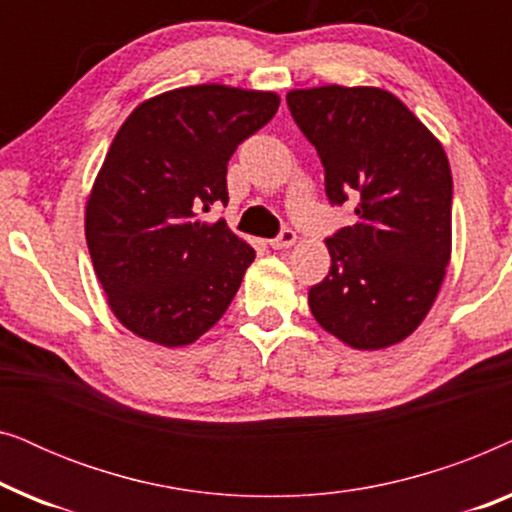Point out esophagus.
Here are the masks:
<instances>
[{"label": "esophagus", "instance_id": "1", "mask_svg": "<svg viewBox=\"0 0 512 512\" xmlns=\"http://www.w3.org/2000/svg\"><path fill=\"white\" fill-rule=\"evenodd\" d=\"M296 230H291V228H284L282 233H279L277 237H272L270 240V247L272 249H289L291 244H296Z\"/></svg>", "mask_w": 512, "mask_h": 512}]
</instances>
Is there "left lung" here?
<instances>
[{
  "instance_id": "obj_1",
  "label": "left lung",
  "mask_w": 512,
  "mask_h": 512,
  "mask_svg": "<svg viewBox=\"0 0 512 512\" xmlns=\"http://www.w3.org/2000/svg\"><path fill=\"white\" fill-rule=\"evenodd\" d=\"M286 104L324 165L331 205L356 221L326 240L331 270L307 296L314 319L354 349L422 324L452 251V172L443 146L382 88L291 90Z\"/></svg>"
}]
</instances>
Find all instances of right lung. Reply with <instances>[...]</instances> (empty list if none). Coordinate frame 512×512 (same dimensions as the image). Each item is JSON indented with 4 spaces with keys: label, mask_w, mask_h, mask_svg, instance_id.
I'll return each instance as SVG.
<instances>
[{
    "label": "right lung",
    "mask_w": 512,
    "mask_h": 512,
    "mask_svg": "<svg viewBox=\"0 0 512 512\" xmlns=\"http://www.w3.org/2000/svg\"><path fill=\"white\" fill-rule=\"evenodd\" d=\"M279 97L205 83L139 104L111 142L86 207V242L111 312L139 338L191 345L228 310L256 251L226 221L228 160Z\"/></svg>",
    "instance_id": "obj_1"
}]
</instances>
